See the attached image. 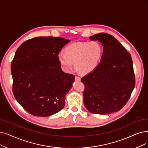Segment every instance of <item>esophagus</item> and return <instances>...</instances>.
Returning a JSON list of instances; mask_svg holds the SVG:
<instances>
[{
    "label": "esophagus",
    "mask_w": 148,
    "mask_h": 148,
    "mask_svg": "<svg viewBox=\"0 0 148 148\" xmlns=\"http://www.w3.org/2000/svg\"><path fill=\"white\" fill-rule=\"evenodd\" d=\"M75 79L76 81H81V78L79 77V76H76Z\"/></svg>",
    "instance_id": "34e87169"
}]
</instances>
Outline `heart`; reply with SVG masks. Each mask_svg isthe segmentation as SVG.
<instances>
[{
  "label": "heart",
  "mask_w": 148,
  "mask_h": 148,
  "mask_svg": "<svg viewBox=\"0 0 148 148\" xmlns=\"http://www.w3.org/2000/svg\"><path fill=\"white\" fill-rule=\"evenodd\" d=\"M103 54V47L99 42H76L67 45L64 53H60L57 58L62 69L67 72L72 70L73 63L82 73H88L96 69Z\"/></svg>",
  "instance_id": "1"
}]
</instances>
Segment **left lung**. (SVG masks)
I'll use <instances>...</instances> for the list:
<instances>
[{
  "label": "left lung",
  "mask_w": 148,
  "mask_h": 148,
  "mask_svg": "<svg viewBox=\"0 0 148 148\" xmlns=\"http://www.w3.org/2000/svg\"><path fill=\"white\" fill-rule=\"evenodd\" d=\"M89 39L102 44L103 54L96 69L81 78L85 86V107L95 114L119 111L127 103L135 84L131 56L110 34L101 33Z\"/></svg>",
  "instance_id": "obj_1"
}]
</instances>
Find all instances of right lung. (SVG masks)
<instances>
[{
    "label": "right lung",
    "instance_id": "obj_1",
    "mask_svg": "<svg viewBox=\"0 0 148 148\" xmlns=\"http://www.w3.org/2000/svg\"><path fill=\"white\" fill-rule=\"evenodd\" d=\"M69 39L37 37L22 44L11 62L13 92L27 112L49 116L62 109L75 76L64 72L58 55Z\"/></svg>",
    "mask_w": 148,
    "mask_h": 148
}]
</instances>
